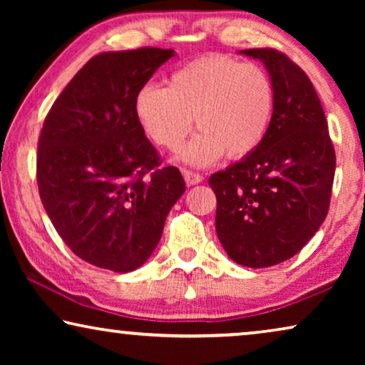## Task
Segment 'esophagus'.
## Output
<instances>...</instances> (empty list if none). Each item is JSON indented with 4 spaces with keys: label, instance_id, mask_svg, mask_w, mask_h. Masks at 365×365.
<instances>
[{
    "label": "esophagus",
    "instance_id": "34e87169",
    "mask_svg": "<svg viewBox=\"0 0 365 365\" xmlns=\"http://www.w3.org/2000/svg\"><path fill=\"white\" fill-rule=\"evenodd\" d=\"M182 176H184V181H186L187 186H194V184L202 182V176H201V174L192 173V171H187V169H184Z\"/></svg>",
    "mask_w": 365,
    "mask_h": 365
}]
</instances>
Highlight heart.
Listing matches in <instances>:
<instances>
[{
	"instance_id": "1",
	"label": "heart",
	"mask_w": 365,
	"mask_h": 365,
	"mask_svg": "<svg viewBox=\"0 0 365 365\" xmlns=\"http://www.w3.org/2000/svg\"><path fill=\"white\" fill-rule=\"evenodd\" d=\"M276 88L257 64L211 54L184 64L168 88L148 83L134 98V114L149 141L176 153L192 129H201L181 154L207 166L227 154L242 159L257 151L272 126Z\"/></svg>"
}]
</instances>
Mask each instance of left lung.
Segmentation results:
<instances>
[{"mask_svg": "<svg viewBox=\"0 0 365 365\" xmlns=\"http://www.w3.org/2000/svg\"><path fill=\"white\" fill-rule=\"evenodd\" d=\"M239 53L264 63L276 88V113L257 151L214 173L209 186L224 251L259 269L296 256L319 231L331 202L336 153L306 73L276 49Z\"/></svg>", "mask_w": 365, "mask_h": 365, "instance_id": "1", "label": "left lung"}]
</instances>
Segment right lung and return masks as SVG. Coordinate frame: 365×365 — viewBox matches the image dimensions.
Here are the masks:
<instances>
[{
  "mask_svg": "<svg viewBox=\"0 0 365 365\" xmlns=\"http://www.w3.org/2000/svg\"><path fill=\"white\" fill-rule=\"evenodd\" d=\"M173 56V49L161 48L96 54L44 119L39 197L66 246L96 267H141L186 191L178 168L159 166L134 114L139 88Z\"/></svg>",
  "mask_w": 365,
  "mask_h": 365,
  "instance_id": "1",
  "label": "right lung"
}]
</instances>
